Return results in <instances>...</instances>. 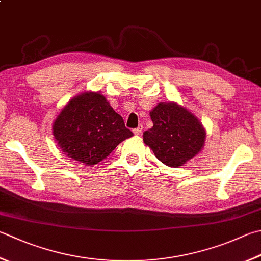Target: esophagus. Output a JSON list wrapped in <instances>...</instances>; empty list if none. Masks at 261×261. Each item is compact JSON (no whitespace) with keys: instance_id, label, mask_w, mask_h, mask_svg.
I'll return each mask as SVG.
<instances>
[{"instance_id":"34e87169","label":"esophagus","mask_w":261,"mask_h":261,"mask_svg":"<svg viewBox=\"0 0 261 261\" xmlns=\"http://www.w3.org/2000/svg\"><path fill=\"white\" fill-rule=\"evenodd\" d=\"M142 130H143V126H139L137 128H135L134 130H133V133H134L135 135H141Z\"/></svg>"}]
</instances>
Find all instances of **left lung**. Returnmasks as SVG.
<instances>
[{
	"label": "left lung",
	"instance_id": "obj_1",
	"mask_svg": "<svg viewBox=\"0 0 261 261\" xmlns=\"http://www.w3.org/2000/svg\"><path fill=\"white\" fill-rule=\"evenodd\" d=\"M150 116L153 127L143 133V141L166 166H183L202 150L205 129L186 108L160 102Z\"/></svg>",
	"mask_w": 261,
	"mask_h": 261
}]
</instances>
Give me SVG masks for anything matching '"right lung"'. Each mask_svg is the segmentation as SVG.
I'll return each instance as SVG.
<instances>
[{"label":"right lung","mask_w":261,"mask_h":261,"mask_svg":"<svg viewBox=\"0 0 261 261\" xmlns=\"http://www.w3.org/2000/svg\"><path fill=\"white\" fill-rule=\"evenodd\" d=\"M53 135L69 158L93 166L106 159L133 133L105 96L99 92H84L58 115Z\"/></svg>","instance_id":"obj_1"}]
</instances>
